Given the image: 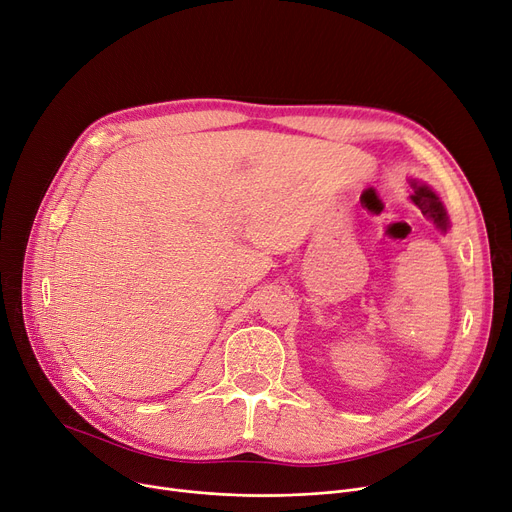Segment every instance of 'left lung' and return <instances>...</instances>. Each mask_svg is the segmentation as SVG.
<instances>
[{
  "mask_svg": "<svg viewBox=\"0 0 512 512\" xmlns=\"http://www.w3.org/2000/svg\"><path fill=\"white\" fill-rule=\"evenodd\" d=\"M412 201L418 205V209L422 211V215H427L433 224H437L439 230L446 232L448 230V217H446V209L441 207L439 198L425 186H416L414 184V194Z\"/></svg>",
  "mask_w": 512,
  "mask_h": 512,
  "instance_id": "1",
  "label": "left lung"
}]
</instances>
